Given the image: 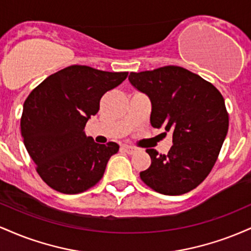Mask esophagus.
<instances>
[{
	"label": "esophagus",
	"instance_id": "34e87169",
	"mask_svg": "<svg viewBox=\"0 0 251 251\" xmlns=\"http://www.w3.org/2000/svg\"><path fill=\"white\" fill-rule=\"evenodd\" d=\"M122 149H123L124 151H125V152H127L128 154H132V153H134V152L137 151V149L133 148V146L126 145V144H124V145H122Z\"/></svg>",
	"mask_w": 251,
	"mask_h": 251
}]
</instances>
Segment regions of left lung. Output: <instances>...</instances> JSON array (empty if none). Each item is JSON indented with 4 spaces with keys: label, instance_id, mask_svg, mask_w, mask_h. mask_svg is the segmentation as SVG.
Returning a JSON list of instances; mask_svg holds the SVG:
<instances>
[{
    "label": "left lung",
    "instance_id": "obj_1",
    "mask_svg": "<svg viewBox=\"0 0 251 251\" xmlns=\"http://www.w3.org/2000/svg\"><path fill=\"white\" fill-rule=\"evenodd\" d=\"M128 80L151 100V125L172 132L174 143L168 154L146 150L151 165L140 172V179L169 196L197 188L214 168L229 127L221 92L179 66L132 72Z\"/></svg>",
    "mask_w": 251,
    "mask_h": 251
}]
</instances>
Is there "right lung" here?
<instances>
[{"instance_id": "right-lung-1", "label": "right lung", "mask_w": 251, "mask_h": 251, "mask_svg": "<svg viewBox=\"0 0 251 251\" xmlns=\"http://www.w3.org/2000/svg\"><path fill=\"white\" fill-rule=\"evenodd\" d=\"M127 75V72L73 65L51 74L30 92L24 103L21 134L37 174L51 189L80 194L101 179L119 145L98 144L83 128L99 111L103 94Z\"/></svg>"}]
</instances>
